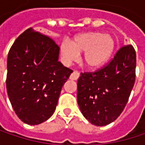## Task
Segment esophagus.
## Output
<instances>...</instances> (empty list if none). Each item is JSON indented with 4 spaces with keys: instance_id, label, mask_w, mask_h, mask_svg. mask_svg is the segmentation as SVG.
I'll return each mask as SVG.
<instances>
[{
    "instance_id": "esophagus-1",
    "label": "esophagus",
    "mask_w": 145,
    "mask_h": 145,
    "mask_svg": "<svg viewBox=\"0 0 145 145\" xmlns=\"http://www.w3.org/2000/svg\"><path fill=\"white\" fill-rule=\"evenodd\" d=\"M79 77H80V73L78 72V71H74L72 72V74H71V76H70L71 80H77Z\"/></svg>"
}]
</instances>
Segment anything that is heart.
I'll return each mask as SVG.
<instances>
[{"mask_svg": "<svg viewBox=\"0 0 145 145\" xmlns=\"http://www.w3.org/2000/svg\"><path fill=\"white\" fill-rule=\"evenodd\" d=\"M116 47L114 38L100 32H90L76 35L71 43L62 42L60 54L64 62L70 65L76 61L79 54L84 53L83 62L89 69H97L111 58Z\"/></svg>", "mask_w": 145, "mask_h": 145, "instance_id": "b5f03b06", "label": "heart"}]
</instances>
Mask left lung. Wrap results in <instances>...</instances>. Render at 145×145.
I'll return each instance as SVG.
<instances>
[{
    "label": "left lung",
    "instance_id": "1",
    "mask_svg": "<svg viewBox=\"0 0 145 145\" xmlns=\"http://www.w3.org/2000/svg\"><path fill=\"white\" fill-rule=\"evenodd\" d=\"M136 52L133 45L121 47L111 61L94 72L80 73L77 101L92 124L105 126L123 111L135 82Z\"/></svg>",
    "mask_w": 145,
    "mask_h": 145
}]
</instances>
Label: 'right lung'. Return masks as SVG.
I'll return each mask as SVG.
<instances>
[{"label":"right lung","instance_id":"right-lung-1","mask_svg":"<svg viewBox=\"0 0 145 145\" xmlns=\"http://www.w3.org/2000/svg\"><path fill=\"white\" fill-rule=\"evenodd\" d=\"M59 52L50 37L32 27L9 50L7 90L16 114L27 124L42 123L53 115L61 89L73 72L58 61Z\"/></svg>","mask_w":145,"mask_h":145}]
</instances>
